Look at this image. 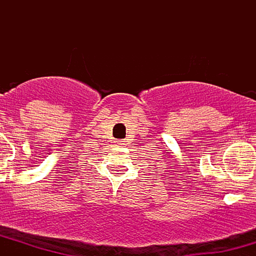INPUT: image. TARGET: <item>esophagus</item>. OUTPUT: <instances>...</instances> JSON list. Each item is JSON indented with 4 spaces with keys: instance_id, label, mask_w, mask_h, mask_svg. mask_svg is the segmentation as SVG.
I'll use <instances>...</instances> for the list:
<instances>
[{
    "instance_id": "esophagus-1",
    "label": "esophagus",
    "mask_w": 256,
    "mask_h": 256,
    "mask_svg": "<svg viewBox=\"0 0 256 256\" xmlns=\"http://www.w3.org/2000/svg\"><path fill=\"white\" fill-rule=\"evenodd\" d=\"M122 142H124V140H122Z\"/></svg>"
}]
</instances>
